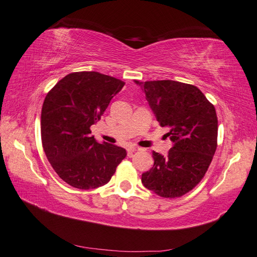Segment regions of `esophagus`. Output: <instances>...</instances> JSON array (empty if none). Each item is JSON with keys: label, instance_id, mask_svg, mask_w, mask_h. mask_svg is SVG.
I'll use <instances>...</instances> for the list:
<instances>
[{"label": "esophagus", "instance_id": "esophagus-1", "mask_svg": "<svg viewBox=\"0 0 257 257\" xmlns=\"http://www.w3.org/2000/svg\"><path fill=\"white\" fill-rule=\"evenodd\" d=\"M127 151H128V155L132 156V155L134 154V152L137 151V148H136L135 146H129L128 148H127Z\"/></svg>", "mask_w": 257, "mask_h": 257}]
</instances>
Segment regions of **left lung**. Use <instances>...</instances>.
I'll return each mask as SVG.
<instances>
[{"mask_svg": "<svg viewBox=\"0 0 257 257\" xmlns=\"http://www.w3.org/2000/svg\"><path fill=\"white\" fill-rule=\"evenodd\" d=\"M146 92L161 127L173 143L168 157L152 154L155 165L143 173L144 185L161 198L176 199L203 179L217 147L215 108L198 87L176 80H135Z\"/></svg>", "mask_w": 257, "mask_h": 257, "instance_id": "obj_1", "label": "left lung"}]
</instances>
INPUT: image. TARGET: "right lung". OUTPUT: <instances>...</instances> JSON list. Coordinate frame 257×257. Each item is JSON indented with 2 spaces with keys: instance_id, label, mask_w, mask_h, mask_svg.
Masks as SVG:
<instances>
[{
  "instance_id": "right-lung-1",
  "label": "right lung",
  "mask_w": 257,
  "mask_h": 257,
  "mask_svg": "<svg viewBox=\"0 0 257 257\" xmlns=\"http://www.w3.org/2000/svg\"><path fill=\"white\" fill-rule=\"evenodd\" d=\"M123 85L98 72H75L47 92L41 114L43 149L58 177L74 188L89 190L108 183L127 156L121 147L98 144L90 136V125Z\"/></svg>"
}]
</instances>
